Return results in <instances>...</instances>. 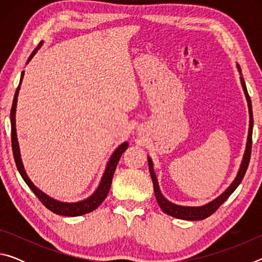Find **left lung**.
Returning <instances> with one entry per match:
<instances>
[{"label": "left lung", "mask_w": 262, "mask_h": 262, "mask_svg": "<svg viewBox=\"0 0 262 262\" xmlns=\"http://www.w3.org/2000/svg\"><path fill=\"white\" fill-rule=\"evenodd\" d=\"M237 70L239 73V79H241V84L244 91V95H245V98L247 101V107H248V114H250V123H248V134H247V141H246V147L245 151L243 155V159L241 162V165H239L238 172L236 174V178L232 180V183L230 184L229 187L224 190L223 193L220 194L219 196L215 198L214 200L209 201L208 203H205L202 206H181L177 205L171 201H168L167 199L164 196L161 192V188H159L158 179L156 177V173L154 171V163L152 159L148 156V165H149V172L150 176H151L152 184H154V192L155 196H156V200L158 202L159 207L162 208V210L165 212V214L170 215L172 217H176V219L185 220V221H202L209 217L211 214L219 209L220 206L224 201H227V199L231 195L234 189H236L239 184L242 183V180L245 176V172L247 170L248 163H250V157H251V148H252V132H253V114H252V103L251 98L248 96L247 89L245 85V82H244L243 75H242V69L237 63Z\"/></svg>", "instance_id": "1"}]
</instances>
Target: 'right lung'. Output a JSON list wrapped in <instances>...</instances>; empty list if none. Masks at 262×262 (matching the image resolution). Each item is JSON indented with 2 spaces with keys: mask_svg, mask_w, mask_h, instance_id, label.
<instances>
[{
  "mask_svg": "<svg viewBox=\"0 0 262 262\" xmlns=\"http://www.w3.org/2000/svg\"><path fill=\"white\" fill-rule=\"evenodd\" d=\"M43 45V41L39 43V46L35 48V50L32 52V54L30 55L28 59L29 62L33 59V56L37 54V52L40 50L41 46ZM24 70L21 72L20 75V79H19V84L18 88L15 92V97H14V101H12V107H11V112H10V121H11V143H12V151H14V157H15V162H16V166L18 168L19 173L21 176V178L24 179V181L30 187V189L37 195V198L42 202V205L46 208H48L51 211L55 212L57 215L61 216H69V217H76V216H81V215H85L88 212H91L92 210H95L96 208H98L101 202H103L107 194L110 192L111 188V184H112V179H113V174L115 168H117L118 162L120 159L122 152L128 148V142H122L120 145H118V148L114 150L111 155V157L108 158L107 163H106L105 166V171L103 173V177L99 181L98 187L96 188V190L92 193L90 196H88L84 200H79L76 202H64V201H60L56 200V199L50 196V195L46 194L45 192H42L40 188H38L35 186L31 179L29 178L28 173H26L25 168H24V164L23 161H21L20 157V150H19V143H18V139H17V129H16V108H17V100H18V94L20 90V85H21V81H23L24 77Z\"/></svg>",
  "mask_w": 262,
  "mask_h": 262,
  "instance_id": "obj_1",
  "label": "right lung"
}]
</instances>
